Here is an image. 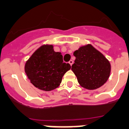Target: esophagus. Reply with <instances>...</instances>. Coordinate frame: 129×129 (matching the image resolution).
Masks as SVG:
<instances>
[{
	"label": "esophagus",
	"mask_w": 129,
	"mask_h": 129,
	"mask_svg": "<svg viewBox=\"0 0 129 129\" xmlns=\"http://www.w3.org/2000/svg\"><path fill=\"white\" fill-rule=\"evenodd\" d=\"M73 63H74V61L72 60H70V61H69V63L70 64V66H72V65L73 64Z\"/></svg>",
	"instance_id": "34e87169"
}]
</instances>
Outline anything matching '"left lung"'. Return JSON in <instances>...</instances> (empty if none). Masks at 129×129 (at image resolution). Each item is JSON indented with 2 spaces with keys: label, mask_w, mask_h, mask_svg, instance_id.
Here are the masks:
<instances>
[{
  "label": "left lung",
  "mask_w": 129,
  "mask_h": 129,
  "mask_svg": "<svg viewBox=\"0 0 129 129\" xmlns=\"http://www.w3.org/2000/svg\"><path fill=\"white\" fill-rule=\"evenodd\" d=\"M74 55L76 59L72 70L80 86L94 90L106 83L110 77L111 66L102 53L88 44L75 51Z\"/></svg>",
  "instance_id": "obj_1"
}]
</instances>
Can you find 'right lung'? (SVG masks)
I'll use <instances>...</instances> for the list:
<instances>
[{"label": "right lung", "instance_id": "add662e5", "mask_svg": "<svg viewBox=\"0 0 129 129\" xmlns=\"http://www.w3.org/2000/svg\"><path fill=\"white\" fill-rule=\"evenodd\" d=\"M71 68L63 63L59 52H55L53 46L45 45L39 47L25 64V72L36 88L50 91L57 88L65 73Z\"/></svg>", "mask_w": 129, "mask_h": 129}]
</instances>
